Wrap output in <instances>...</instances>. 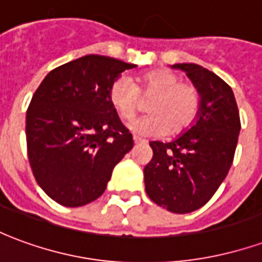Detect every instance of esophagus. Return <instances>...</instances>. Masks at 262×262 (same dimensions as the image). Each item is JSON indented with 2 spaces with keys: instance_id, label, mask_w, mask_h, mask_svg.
I'll return each instance as SVG.
<instances>
[{
  "instance_id": "1",
  "label": "esophagus",
  "mask_w": 262,
  "mask_h": 262,
  "mask_svg": "<svg viewBox=\"0 0 262 262\" xmlns=\"http://www.w3.org/2000/svg\"><path fill=\"white\" fill-rule=\"evenodd\" d=\"M133 142L136 143H146V140L144 139H140V137H137V136H133Z\"/></svg>"
}]
</instances>
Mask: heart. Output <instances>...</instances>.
<instances>
[{"label":"heart","instance_id":"obj_1","mask_svg":"<svg viewBox=\"0 0 262 262\" xmlns=\"http://www.w3.org/2000/svg\"><path fill=\"white\" fill-rule=\"evenodd\" d=\"M142 98L150 99V115L129 125L140 135H178L192 125L201 108L196 86L182 82L180 75L170 70L148 71L139 78L137 85L127 75H120L109 86V103L123 122L133 119L142 109Z\"/></svg>","mask_w":262,"mask_h":262}]
</instances>
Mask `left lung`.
<instances>
[{"label":"left lung","mask_w":262,"mask_h":262,"mask_svg":"<svg viewBox=\"0 0 262 262\" xmlns=\"http://www.w3.org/2000/svg\"><path fill=\"white\" fill-rule=\"evenodd\" d=\"M185 71L201 94L192 125L172 142H150L153 159L144 167L148 198L172 213L202 208L230 170L240 133V115L231 88L220 77L193 63Z\"/></svg>","instance_id":"1"}]
</instances>
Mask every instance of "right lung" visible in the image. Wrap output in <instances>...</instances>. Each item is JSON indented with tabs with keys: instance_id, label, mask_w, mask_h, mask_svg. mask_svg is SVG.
Returning a JSON list of instances; mask_svg holds the SVG:
<instances>
[{
	"instance_id": "add662e5",
	"label": "right lung",
	"mask_w": 262,
	"mask_h": 262,
	"mask_svg": "<svg viewBox=\"0 0 262 262\" xmlns=\"http://www.w3.org/2000/svg\"><path fill=\"white\" fill-rule=\"evenodd\" d=\"M136 64L88 54L52 70L26 111V144L39 187L63 206L77 208L106 189L112 170L133 147L108 91Z\"/></svg>"
}]
</instances>
